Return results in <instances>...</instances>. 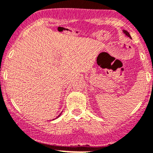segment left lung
<instances>
[{
  "label": "left lung",
  "mask_w": 153,
  "mask_h": 153,
  "mask_svg": "<svg viewBox=\"0 0 153 153\" xmlns=\"http://www.w3.org/2000/svg\"><path fill=\"white\" fill-rule=\"evenodd\" d=\"M123 33H125V35H126V36H128V37L129 38H131V35H130V33H128V31H127V30H123Z\"/></svg>",
  "instance_id": "1"
}]
</instances>
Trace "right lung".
<instances>
[{
    "instance_id": "obj_1",
    "label": "right lung",
    "mask_w": 153,
    "mask_h": 153,
    "mask_svg": "<svg viewBox=\"0 0 153 153\" xmlns=\"http://www.w3.org/2000/svg\"><path fill=\"white\" fill-rule=\"evenodd\" d=\"M61 114H62V113H61V114H59V116H58V117H56V119H57V118H59V117H60V116H61Z\"/></svg>"
}]
</instances>
